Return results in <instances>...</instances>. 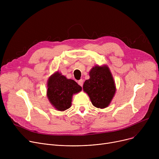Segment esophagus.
I'll return each instance as SVG.
<instances>
[{
  "mask_svg": "<svg viewBox=\"0 0 159 159\" xmlns=\"http://www.w3.org/2000/svg\"><path fill=\"white\" fill-rule=\"evenodd\" d=\"M78 84H79L80 86L82 87V86H83V80H82V79H80V80H79L78 81Z\"/></svg>",
  "mask_w": 159,
  "mask_h": 159,
  "instance_id": "34e87169",
  "label": "esophagus"
}]
</instances>
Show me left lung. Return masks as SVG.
Segmentation results:
<instances>
[{
    "mask_svg": "<svg viewBox=\"0 0 159 159\" xmlns=\"http://www.w3.org/2000/svg\"><path fill=\"white\" fill-rule=\"evenodd\" d=\"M89 79L83 85L92 104L100 109L109 106L116 92L113 75L107 65L95 66L89 71Z\"/></svg>",
    "mask_w": 159,
    "mask_h": 159,
    "instance_id": "1",
    "label": "left lung"
}]
</instances>
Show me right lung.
Here are the masks:
<instances>
[{
	"mask_svg": "<svg viewBox=\"0 0 159 159\" xmlns=\"http://www.w3.org/2000/svg\"><path fill=\"white\" fill-rule=\"evenodd\" d=\"M47 97L56 110L64 111L71 106L73 95L79 93L82 87L72 79L56 71L48 80Z\"/></svg>",
	"mask_w": 159,
	"mask_h": 159,
	"instance_id": "add662e5",
	"label": "right lung"
}]
</instances>
